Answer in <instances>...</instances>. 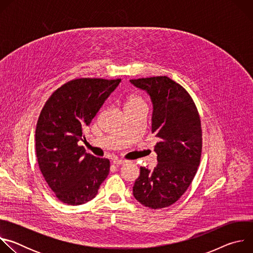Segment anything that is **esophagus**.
<instances>
[{"label": "esophagus", "instance_id": "34e87169", "mask_svg": "<svg viewBox=\"0 0 253 253\" xmlns=\"http://www.w3.org/2000/svg\"><path fill=\"white\" fill-rule=\"evenodd\" d=\"M113 163H114L115 165H122V164L126 163V160L121 159V158H114V159H113Z\"/></svg>", "mask_w": 253, "mask_h": 253}]
</instances>
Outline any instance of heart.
I'll use <instances>...</instances> for the list:
<instances>
[{"instance_id": "obj_1", "label": "heart", "mask_w": 253, "mask_h": 253, "mask_svg": "<svg viewBox=\"0 0 253 253\" xmlns=\"http://www.w3.org/2000/svg\"><path fill=\"white\" fill-rule=\"evenodd\" d=\"M144 106L146 107V101L139 94H131L125 100V109Z\"/></svg>"}]
</instances>
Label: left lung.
<instances>
[{
  "mask_svg": "<svg viewBox=\"0 0 253 253\" xmlns=\"http://www.w3.org/2000/svg\"><path fill=\"white\" fill-rule=\"evenodd\" d=\"M153 102L152 133L158 163L153 170L140 167L133 195L142 205L161 209L181 197L197 172L202 150L201 121L189 93L167 76L130 80Z\"/></svg>",
  "mask_w": 253,
  "mask_h": 253,
  "instance_id": "obj_1",
  "label": "left lung"
}]
</instances>
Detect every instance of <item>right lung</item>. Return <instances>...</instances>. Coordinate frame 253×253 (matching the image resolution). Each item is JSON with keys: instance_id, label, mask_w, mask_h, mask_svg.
<instances>
[{"instance_id": "add662e5", "label": "right lung", "mask_w": 253, "mask_h": 253, "mask_svg": "<svg viewBox=\"0 0 253 253\" xmlns=\"http://www.w3.org/2000/svg\"><path fill=\"white\" fill-rule=\"evenodd\" d=\"M121 79L78 78L58 88L45 103L36 127L39 168L56 197L68 205L93 199L110 161L85 152L78 142Z\"/></svg>"}]
</instances>
